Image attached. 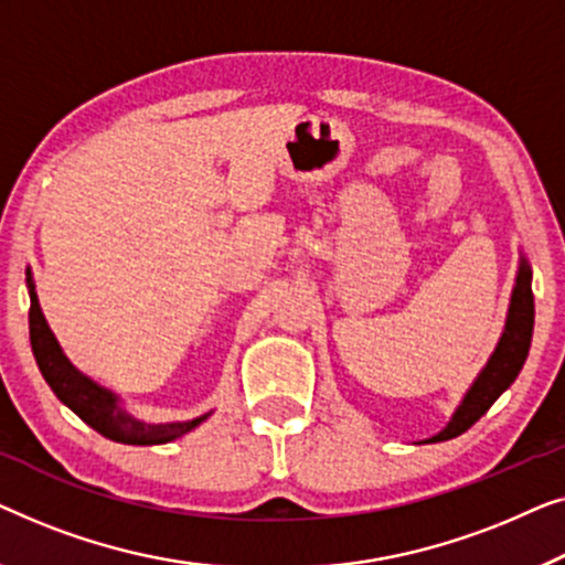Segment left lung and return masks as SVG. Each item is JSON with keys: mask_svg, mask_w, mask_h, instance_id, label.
I'll use <instances>...</instances> for the list:
<instances>
[{"mask_svg": "<svg viewBox=\"0 0 565 565\" xmlns=\"http://www.w3.org/2000/svg\"><path fill=\"white\" fill-rule=\"evenodd\" d=\"M532 274L527 260L520 264L518 284L512 291V305L510 315H507V324L499 340L494 355H491L487 369L479 373V379L473 381V386L468 388L466 399L460 402L456 415L445 427L443 433L430 438V443L458 438L460 433H466L468 427L487 415V409L499 399V394L518 379L522 371L524 359H527L530 340H532V324H535V299H532Z\"/></svg>", "mask_w": 565, "mask_h": 565, "instance_id": "left-lung-1", "label": "left lung"}]
</instances>
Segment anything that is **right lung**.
I'll return each mask as SVG.
<instances>
[{
  "label": "right lung",
  "instance_id": "1",
  "mask_svg": "<svg viewBox=\"0 0 565 565\" xmlns=\"http://www.w3.org/2000/svg\"><path fill=\"white\" fill-rule=\"evenodd\" d=\"M30 345H33V355L41 369L47 386L53 388V394L66 404L68 409H74L86 425L94 427L99 435L127 445H158L177 440L189 430H194L196 425L204 423V417L189 419V423H171V425H146L125 415L120 404L107 388L94 384L92 379H86L84 373H78L74 365L68 363L63 355L61 345L55 343L51 328H47L45 317L38 305V297L30 284Z\"/></svg>",
  "mask_w": 565,
  "mask_h": 565
}]
</instances>
